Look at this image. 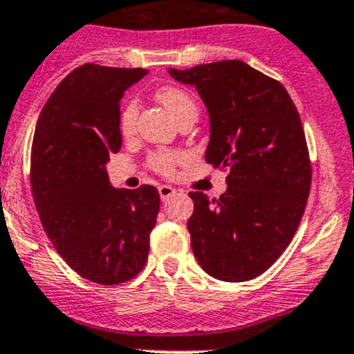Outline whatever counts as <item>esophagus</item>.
<instances>
[{"label": "esophagus", "instance_id": "1", "mask_svg": "<svg viewBox=\"0 0 354 354\" xmlns=\"http://www.w3.org/2000/svg\"><path fill=\"white\" fill-rule=\"evenodd\" d=\"M174 192H176V190H174L171 185H160V187H159V195H160V198H162V200H167L169 197H173Z\"/></svg>", "mask_w": 354, "mask_h": 354}]
</instances>
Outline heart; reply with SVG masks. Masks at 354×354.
Returning a JSON list of instances; mask_svg holds the SVG:
<instances>
[{
  "label": "heart",
  "instance_id": "obj_1",
  "mask_svg": "<svg viewBox=\"0 0 354 354\" xmlns=\"http://www.w3.org/2000/svg\"><path fill=\"white\" fill-rule=\"evenodd\" d=\"M157 99L171 111L178 121L183 120L188 114H197V101L194 95L183 87H176V85H169L157 92ZM140 104L138 99L131 97L128 99L120 111V131L123 137H130L135 131V124H137V116ZM185 160V154L180 151H169V149H162V151H156L149 156V166L156 171V173L164 174V176H171L176 169V166Z\"/></svg>",
  "mask_w": 354,
  "mask_h": 354
}]
</instances>
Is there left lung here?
<instances>
[{"label": "left lung", "instance_id": "left-lung-1", "mask_svg": "<svg viewBox=\"0 0 354 354\" xmlns=\"http://www.w3.org/2000/svg\"><path fill=\"white\" fill-rule=\"evenodd\" d=\"M194 85L210 118L205 160L227 171V190L190 192L192 250L209 276L243 283L266 272L299 226L312 162L295 102L281 82L240 59L171 68Z\"/></svg>", "mask_w": 354, "mask_h": 354}]
</instances>
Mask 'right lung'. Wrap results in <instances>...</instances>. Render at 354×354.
<instances>
[{
  "instance_id": "obj_1",
  "label": "right lung",
  "mask_w": 354,
  "mask_h": 354,
  "mask_svg": "<svg viewBox=\"0 0 354 354\" xmlns=\"http://www.w3.org/2000/svg\"><path fill=\"white\" fill-rule=\"evenodd\" d=\"M147 73L94 63L75 68L35 124L30 185L42 227L78 276L104 286L144 269L159 212L157 188L116 190L106 173L109 156L121 149L123 92Z\"/></svg>"
}]
</instances>
